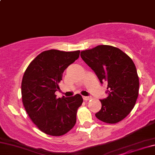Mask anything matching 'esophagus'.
Masks as SVG:
<instances>
[{"label": "esophagus", "mask_w": 155, "mask_h": 155, "mask_svg": "<svg viewBox=\"0 0 155 155\" xmlns=\"http://www.w3.org/2000/svg\"><path fill=\"white\" fill-rule=\"evenodd\" d=\"M91 97H86V96H84L83 97V100L85 101H89V100H91Z\"/></svg>", "instance_id": "1"}]
</instances>
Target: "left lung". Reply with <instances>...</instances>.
Returning a JSON list of instances; mask_svg holds the SVG:
<instances>
[{"mask_svg": "<svg viewBox=\"0 0 155 155\" xmlns=\"http://www.w3.org/2000/svg\"><path fill=\"white\" fill-rule=\"evenodd\" d=\"M81 56L101 83H108V97L100 100L102 106L95 116L107 124L122 121L132 110L139 95V76L132 60L110 45L82 51Z\"/></svg>", "mask_w": 155, "mask_h": 155, "instance_id": "8db88e82", "label": "left lung"}]
</instances>
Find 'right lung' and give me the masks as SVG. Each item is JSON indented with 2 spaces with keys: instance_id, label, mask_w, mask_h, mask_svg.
I'll return each instance as SVG.
<instances>
[{
  "instance_id": "right-lung-1",
  "label": "right lung",
  "mask_w": 155,
  "mask_h": 155,
  "mask_svg": "<svg viewBox=\"0 0 155 155\" xmlns=\"http://www.w3.org/2000/svg\"><path fill=\"white\" fill-rule=\"evenodd\" d=\"M80 50L50 49L37 55L28 64L21 82V98L28 116L46 134L58 137L70 131L76 123L83 98H57L64 70L78 60Z\"/></svg>"
}]
</instances>
